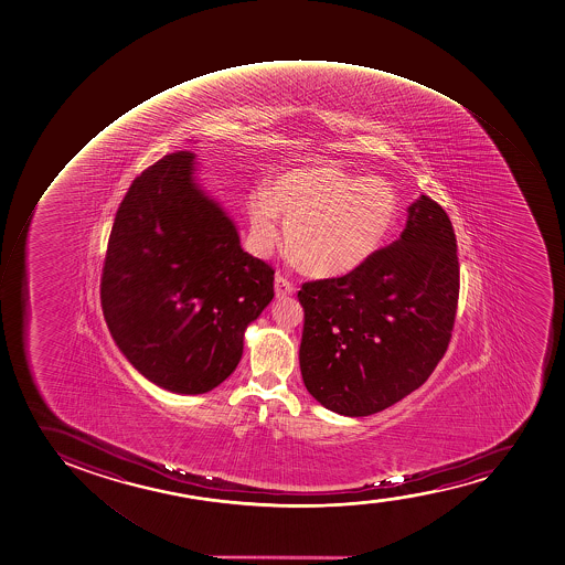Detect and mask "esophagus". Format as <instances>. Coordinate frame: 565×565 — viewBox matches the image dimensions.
<instances>
[{"label": "esophagus", "mask_w": 565, "mask_h": 565, "mask_svg": "<svg viewBox=\"0 0 565 565\" xmlns=\"http://www.w3.org/2000/svg\"><path fill=\"white\" fill-rule=\"evenodd\" d=\"M274 291H276V297L278 298L289 297V295L295 292V286H292L289 279L284 278L281 274H276L274 276Z\"/></svg>", "instance_id": "esophagus-1"}]
</instances>
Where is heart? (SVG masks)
Listing matches in <instances>:
<instances>
[{
  "label": "heart",
  "mask_w": 565,
  "mask_h": 565,
  "mask_svg": "<svg viewBox=\"0 0 565 565\" xmlns=\"http://www.w3.org/2000/svg\"><path fill=\"white\" fill-rule=\"evenodd\" d=\"M249 235L260 255L273 252L287 220V247L318 276H343L369 265L398 225V191L381 177L337 163L292 167L273 188L247 196Z\"/></svg>",
  "instance_id": "b5f03b06"
}]
</instances>
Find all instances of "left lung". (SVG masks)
<instances>
[{"instance_id": "8db88e82", "label": "left lung", "mask_w": 565, "mask_h": 565, "mask_svg": "<svg viewBox=\"0 0 565 565\" xmlns=\"http://www.w3.org/2000/svg\"><path fill=\"white\" fill-rule=\"evenodd\" d=\"M458 273L449 216L420 195L398 241L369 265L305 284L298 359L308 393L330 412L366 417L420 387L449 345Z\"/></svg>"}]
</instances>
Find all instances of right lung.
Segmentation results:
<instances>
[{
  "label": "right lung",
  "instance_id": "1",
  "mask_svg": "<svg viewBox=\"0 0 565 565\" xmlns=\"http://www.w3.org/2000/svg\"><path fill=\"white\" fill-rule=\"evenodd\" d=\"M274 270L244 252L193 152L159 159L127 191L108 238L102 305L127 361L158 387L204 394L235 372Z\"/></svg>",
  "mask_w": 565,
  "mask_h": 565
}]
</instances>
